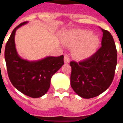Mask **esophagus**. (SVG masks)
I'll return each mask as SVG.
<instances>
[{"label":"esophagus","mask_w":123,"mask_h":123,"mask_svg":"<svg viewBox=\"0 0 123 123\" xmlns=\"http://www.w3.org/2000/svg\"><path fill=\"white\" fill-rule=\"evenodd\" d=\"M64 63H66V64H68L70 62V58L68 55H64Z\"/></svg>","instance_id":"esophagus-1"}]
</instances>
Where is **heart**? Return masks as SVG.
I'll list each match as a JSON object with an SVG mask.
<instances>
[{
	"label": "heart",
	"mask_w": 123,
	"mask_h": 123,
	"mask_svg": "<svg viewBox=\"0 0 123 123\" xmlns=\"http://www.w3.org/2000/svg\"><path fill=\"white\" fill-rule=\"evenodd\" d=\"M64 43L70 47H76L75 56L80 59H85L95 53L99 43L97 35H92L88 30H74L68 33L64 37Z\"/></svg>",
	"instance_id": "heart-1"
}]
</instances>
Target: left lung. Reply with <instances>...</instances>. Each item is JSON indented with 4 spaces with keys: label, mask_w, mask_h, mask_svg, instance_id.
<instances>
[{
    "label": "left lung",
    "mask_w": 123,
    "mask_h": 123,
    "mask_svg": "<svg viewBox=\"0 0 123 123\" xmlns=\"http://www.w3.org/2000/svg\"><path fill=\"white\" fill-rule=\"evenodd\" d=\"M101 47L90 58L70 62V85L76 94L85 99L104 92L113 82L117 62L115 43L108 31L101 29Z\"/></svg>",
    "instance_id": "8db88e82"
}]
</instances>
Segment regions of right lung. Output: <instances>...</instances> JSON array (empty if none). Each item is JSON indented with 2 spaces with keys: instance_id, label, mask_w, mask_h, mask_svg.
<instances>
[{
  "instance_id": "add662e5",
  "label": "right lung",
  "mask_w": 123,
  "mask_h": 123,
  "mask_svg": "<svg viewBox=\"0 0 123 123\" xmlns=\"http://www.w3.org/2000/svg\"><path fill=\"white\" fill-rule=\"evenodd\" d=\"M28 22L20 24L12 31L5 47L4 58L8 75L12 85L24 95L40 98L50 88L51 79L64 64V56H47L36 61L21 58L15 45V33Z\"/></svg>"
}]
</instances>
